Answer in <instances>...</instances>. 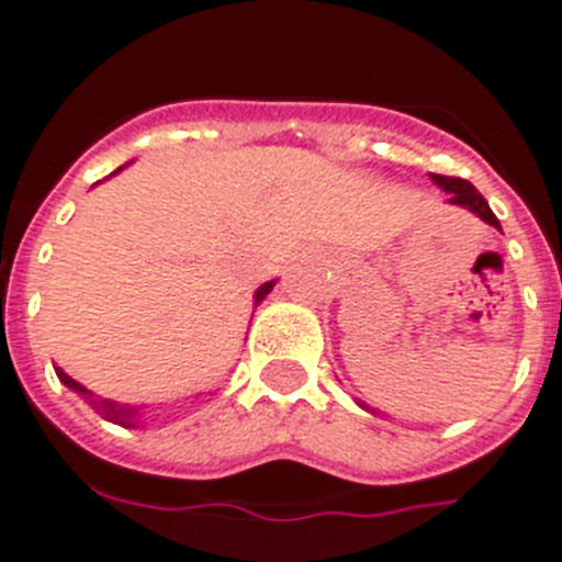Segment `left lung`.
<instances>
[{"label": "left lung", "instance_id": "obj_1", "mask_svg": "<svg viewBox=\"0 0 562 562\" xmlns=\"http://www.w3.org/2000/svg\"><path fill=\"white\" fill-rule=\"evenodd\" d=\"M431 181H435L440 190L449 193V204H458V207L469 210V213H474L486 224L501 229V222H497V215L492 213V207H488V201L483 199V195L477 193L467 179H454V176H438V172H431Z\"/></svg>", "mask_w": 562, "mask_h": 562}]
</instances>
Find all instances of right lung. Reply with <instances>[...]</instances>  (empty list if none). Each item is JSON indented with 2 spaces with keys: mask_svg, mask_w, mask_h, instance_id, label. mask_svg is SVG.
Wrapping results in <instances>:
<instances>
[{
  "mask_svg": "<svg viewBox=\"0 0 562 562\" xmlns=\"http://www.w3.org/2000/svg\"><path fill=\"white\" fill-rule=\"evenodd\" d=\"M119 170H122V167H119ZM119 170H116V172H119ZM272 286H276V281H267V284L258 286V290H256V306L261 304V301L267 299V295H270ZM56 375H59V381L65 383L67 390H74V392H79L81 397H88L90 406H93L95 412H102V415H104V418H108V420H113V424H122V426H136L138 409H133V406H119L116 401H102V397L95 401L93 392L85 390V386H81L79 381H74V378H70V375H65L61 369H56Z\"/></svg>",
  "mask_w": 562,
  "mask_h": 562,
  "instance_id": "add662e5",
  "label": "right lung"
}]
</instances>
